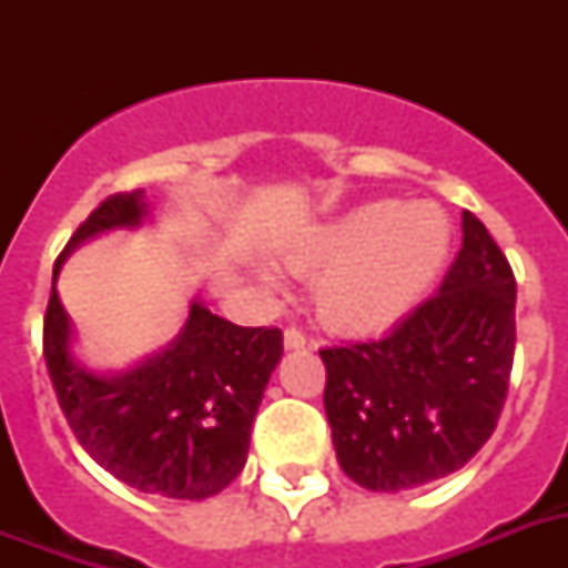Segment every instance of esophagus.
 Segmentation results:
<instances>
[{
    "label": "esophagus",
    "mask_w": 568,
    "mask_h": 568,
    "mask_svg": "<svg viewBox=\"0 0 568 568\" xmlns=\"http://www.w3.org/2000/svg\"><path fill=\"white\" fill-rule=\"evenodd\" d=\"M283 342L288 351H297V347H306V333L301 327H285Z\"/></svg>",
    "instance_id": "34e87169"
}]
</instances>
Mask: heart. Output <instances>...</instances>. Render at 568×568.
Returning a JSON list of instances; mask_svg holds the SVG:
<instances>
[{"instance_id":"obj_1","label":"heart","mask_w":568,"mask_h":568,"mask_svg":"<svg viewBox=\"0 0 568 568\" xmlns=\"http://www.w3.org/2000/svg\"><path fill=\"white\" fill-rule=\"evenodd\" d=\"M450 250V223L433 203L374 200L321 226L288 250V267L318 274L321 321L345 333L395 324L422 301Z\"/></svg>"}]
</instances>
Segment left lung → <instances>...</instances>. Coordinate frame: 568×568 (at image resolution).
Wrapping results in <instances>:
<instances>
[{"label":"left lung","mask_w":568,"mask_h":568,"mask_svg":"<svg viewBox=\"0 0 568 568\" xmlns=\"http://www.w3.org/2000/svg\"><path fill=\"white\" fill-rule=\"evenodd\" d=\"M516 354V276L463 212V247L439 292L392 333L321 351L324 409L354 484L397 493L457 471L501 418Z\"/></svg>","instance_id":"8db88e82"}]
</instances>
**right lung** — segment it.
Here are the masks:
<instances>
[{"label":"right lung","instance_id":"1","mask_svg":"<svg viewBox=\"0 0 568 568\" xmlns=\"http://www.w3.org/2000/svg\"><path fill=\"white\" fill-rule=\"evenodd\" d=\"M144 191L102 200L67 241L52 271L43 356L75 439L105 471L146 495L200 501L230 486L247 463L250 427L283 356L276 327H239L191 303L168 351L126 374H93L70 356V318L55 276L75 244L144 221Z\"/></svg>","mask_w":568,"mask_h":568}]
</instances>
